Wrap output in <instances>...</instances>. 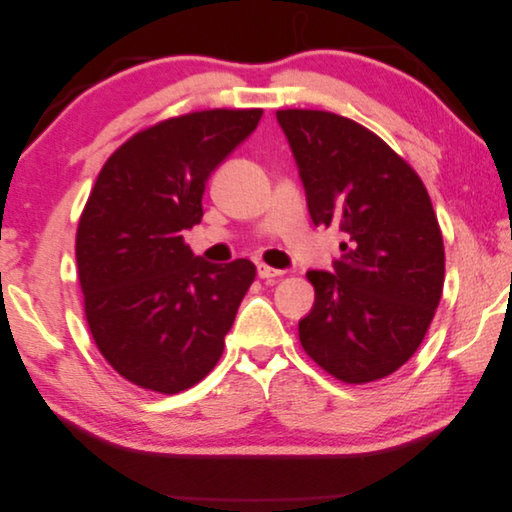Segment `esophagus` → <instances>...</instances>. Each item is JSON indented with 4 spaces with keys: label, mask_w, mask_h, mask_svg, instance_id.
I'll use <instances>...</instances> for the list:
<instances>
[{
    "label": "esophagus",
    "mask_w": 512,
    "mask_h": 512,
    "mask_svg": "<svg viewBox=\"0 0 512 512\" xmlns=\"http://www.w3.org/2000/svg\"><path fill=\"white\" fill-rule=\"evenodd\" d=\"M280 275H284V271H280V269H273V267H269V265H258V277L260 280H271V277H280Z\"/></svg>",
    "instance_id": "1"
}]
</instances>
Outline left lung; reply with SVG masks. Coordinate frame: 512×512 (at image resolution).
I'll list each match as a JSON object with an SVG mask.
<instances>
[{
  "label": "left lung",
  "mask_w": 512,
  "mask_h": 512,
  "mask_svg": "<svg viewBox=\"0 0 512 512\" xmlns=\"http://www.w3.org/2000/svg\"><path fill=\"white\" fill-rule=\"evenodd\" d=\"M305 188L309 218L342 232L331 271L299 320L305 352L337 380L393 374L421 346L444 286V243L414 170L374 132L342 115L275 113Z\"/></svg>",
  "instance_id": "obj_1"
}]
</instances>
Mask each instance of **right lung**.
Masks as SVG:
<instances>
[{"label":"right lung","instance_id":"1","mask_svg":"<svg viewBox=\"0 0 512 512\" xmlns=\"http://www.w3.org/2000/svg\"><path fill=\"white\" fill-rule=\"evenodd\" d=\"M260 117V108H215L138 132L87 198L76 232L87 324L104 359L136 386L173 395L220 361L256 267L194 256L183 230L200 224L211 173Z\"/></svg>","mask_w":512,"mask_h":512}]
</instances>
